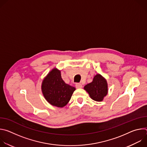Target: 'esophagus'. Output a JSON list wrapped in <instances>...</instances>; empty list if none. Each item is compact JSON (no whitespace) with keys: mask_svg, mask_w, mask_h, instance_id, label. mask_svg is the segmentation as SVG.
<instances>
[{"mask_svg":"<svg viewBox=\"0 0 147 147\" xmlns=\"http://www.w3.org/2000/svg\"><path fill=\"white\" fill-rule=\"evenodd\" d=\"M76 87L77 88H81L82 87V86L81 83H77L76 84Z\"/></svg>","mask_w":147,"mask_h":147,"instance_id":"esophagus-1","label":"esophagus"}]
</instances>
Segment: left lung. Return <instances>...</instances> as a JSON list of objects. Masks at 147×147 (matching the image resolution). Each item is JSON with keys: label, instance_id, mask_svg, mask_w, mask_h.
<instances>
[{"label": "left lung", "instance_id": "1", "mask_svg": "<svg viewBox=\"0 0 147 147\" xmlns=\"http://www.w3.org/2000/svg\"><path fill=\"white\" fill-rule=\"evenodd\" d=\"M90 97L94 100L102 101L108 93V84L107 80L101 75L96 74L92 82L88 84L84 87Z\"/></svg>", "mask_w": 147, "mask_h": 147}]
</instances>
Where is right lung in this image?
<instances>
[{"label": "right lung", "instance_id": "add662e5", "mask_svg": "<svg viewBox=\"0 0 147 147\" xmlns=\"http://www.w3.org/2000/svg\"><path fill=\"white\" fill-rule=\"evenodd\" d=\"M74 87L65 82L61 77L60 71L53 69L43 80L42 91L47 100L52 105L62 108L70 100Z\"/></svg>", "mask_w": 147, "mask_h": 147}]
</instances>
